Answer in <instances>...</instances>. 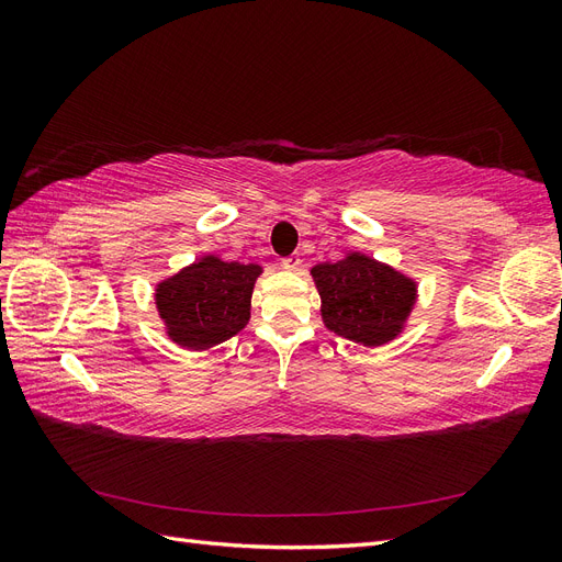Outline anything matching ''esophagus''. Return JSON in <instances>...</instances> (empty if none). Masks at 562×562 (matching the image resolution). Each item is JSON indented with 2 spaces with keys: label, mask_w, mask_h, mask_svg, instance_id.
<instances>
[{
  "label": "esophagus",
  "mask_w": 562,
  "mask_h": 562,
  "mask_svg": "<svg viewBox=\"0 0 562 562\" xmlns=\"http://www.w3.org/2000/svg\"><path fill=\"white\" fill-rule=\"evenodd\" d=\"M300 265H302V260L297 258V255H291V258H283V260H281V267H283L285 271H297Z\"/></svg>",
  "instance_id": "1"
}]
</instances>
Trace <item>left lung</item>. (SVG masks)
<instances>
[{
  "label": "left lung",
  "instance_id": "1",
  "mask_svg": "<svg viewBox=\"0 0 562 562\" xmlns=\"http://www.w3.org/2000/svg\"><path fill=\"white\" fill-rule=\"evenodd\" d=\"M321 295V318L330 333L363 347L396 339L411 321L417 281L361 250L310 269Z\"/></svg>",
  "mask_w": 562,
  "mask_h": 562
}]
</instances>
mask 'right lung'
<instances>
[{
	"mask_svg": "<svg viewBox=\"0 0 562 562\" xmlns=\"http://www.w3.org/2000/svg\"><path fill=\"white\" fill-rule=\"evenodd\" d=\"M262 265L201 255L155 285V304L171 342L203 351L241 333L250 321V297Z\"/></svg>",
	"mask_w": 562,
	"mask_h": 562,
	"instance_id": "1",
	"label": "right lung"
}]
</instances>
